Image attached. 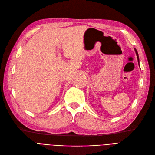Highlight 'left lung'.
I'll return each instance as SVG.
<instances>
[{
    "label": "left lung",
    "mask_w": 155,
    "mask_h": 155,
    "mask_svg": "<svg viewBox=\"0 0 155 155\" xmlns=\"http://www.w3.org/2000/svg\"><path fill=\"white\" fill-rule=\"evenodd\" d=\"M135 53H136V55H137V60H138V62H139V55H138V52L137 51V50L135 48Z\"/></svg>",
    "instance_id": "1"
}]
</instances>
